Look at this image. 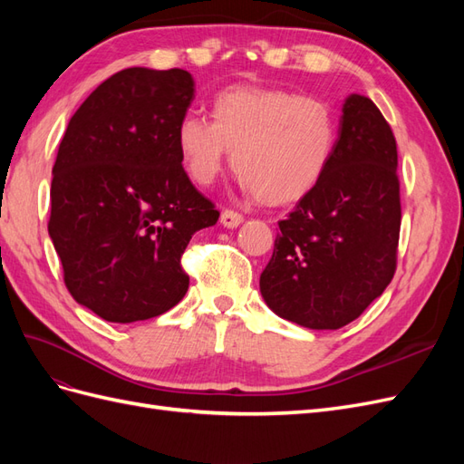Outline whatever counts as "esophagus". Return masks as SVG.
<instances>
[{"instance_id":"1","label":"esophagus","mask_w":464,"mask_h":464,"mask_svg":"<svg viewBox=\"0 0 464 464\" xmlns=\"http://www.w3.org/2000/svg\"><path fill=\"white\" fill-rule=\"evenodd\" d=\"M244 222V217L240 213H236V210H222L220 215V224L224 228H237L240 224Z\"/></svg>"}]
</instances>
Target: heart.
Returning <instances> with one entry per match:
<instances>
[{
	"label": "heart",
	"instance_id": "obj_1",
	"mask_svg": "<svg viewBox=\"0 0 464 464\" xmlns=\"http://www.w3.org/2000/svg\"><path fill=\"white\" fill-rule=\"evenodd\" d=\"M333 108L285 89L232 87L213 101V121L186 114L176 143L188 176L210 186L232 150L244 191L263 203L302 199L325 176L336 147Z\"/></svg>",
	"mask_w": 464,
	"mask_h": 464
}]
</instances>
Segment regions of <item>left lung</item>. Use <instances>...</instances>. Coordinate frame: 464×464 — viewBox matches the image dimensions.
I'll use <instances>...</instances> for the list:
<instances>
[{"label":"left lung","instance_id":"left-lung-1","mask_svg":"<svg viewBox=\"0 0 464 464\" xmlns=\"http://www.w3.org/2000/svg\"><path fill=\"white\" fill-rule=\"evenodd\" d=\"M278 228L259 278L278 317L341 329L382 296L395 275L401 230L397 141L368 96L346 98L325 176Z\"/></svg>","mask_w":464,"mask_h":464}]
</instances>
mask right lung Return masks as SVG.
<instances>
[{
	"mask_svg": "<svg viewBox=\"0 0 464 464\" xmlns=\"http://www.w3.org/2000/svg\"><path fill=\"white\" fill-rule=\"evenodd\" d=\"M184 69L130 67L69 120L52 170L48 234L73 300L111 323L162 315L186 296L181 256L218 210L176 143L195 98Z\"/></svg>",
	"mask_w": 464,
	"mask_h": 464,
	"instance_id": "1",
	"label": "right lung"
}]
</instances>
